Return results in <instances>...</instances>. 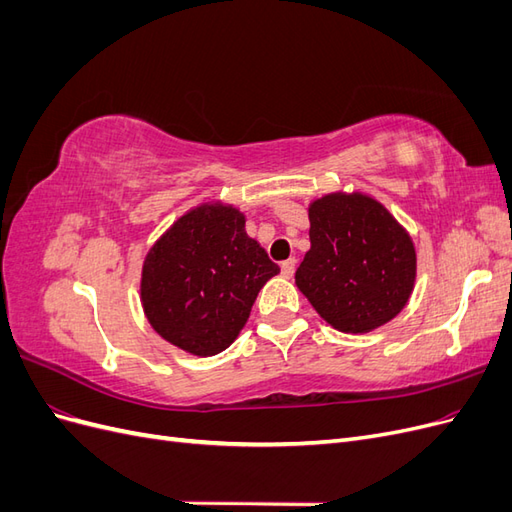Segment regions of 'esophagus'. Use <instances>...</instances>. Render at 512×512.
I'll list each match as a JSON object with an SVG mask.
<instances>
[{
    "instance_id": "1",
    "label": "esophagus",
    "mask_w": 512,
    "mask_h": 512,
    "mask_svg": "<svg viewBox=\"0 0 512 512\" xmlns=\"http://www.w3.org/2000/svg\"><path fill=\"white\" fill-rule=\"evenodd\" d=\"M294 269H297V260H294V258L282 262V275L286 277V280H290V277L294 275Z\"/></svg>"
}]
</instances>
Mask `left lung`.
<instances>
[{
	"mask_svg": "<svg viewBox=\"0 0 512 512\" xmlns=\"http://www.w3.org/2000/svg\"><path fill=\"white\" fill-rule=\"evenodd\" d=\"M309 241L294 280L331 327L369 333L406 307L416 280L414 243L378 200L359 192L314 200Z\"/></svg>",
	"mask_w": 512,
	"mask_h": 512,
	"instance_id": "1",
	"label": "left lung"
}]
</instances>
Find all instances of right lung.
Here are the masks:
<instances>
[{
	"mask_svg": "<svg viewBox=\"0 0 512 512\" xmlns=\"http://www.w3.org/2000/svg\"><path fill=\"white\" fill-rule=\"evenodd\" d=\"M277 273L260 243L247 237L239 209L200 205L170 226L145 258V316L166 342L213 356L235 342L260 288Z\"/></svg>",
	"mask_w": 512,
	"mask_h": 512,
	"instance_id": "right-lung-1",
	"label": "right lung"
}]
</instances>
